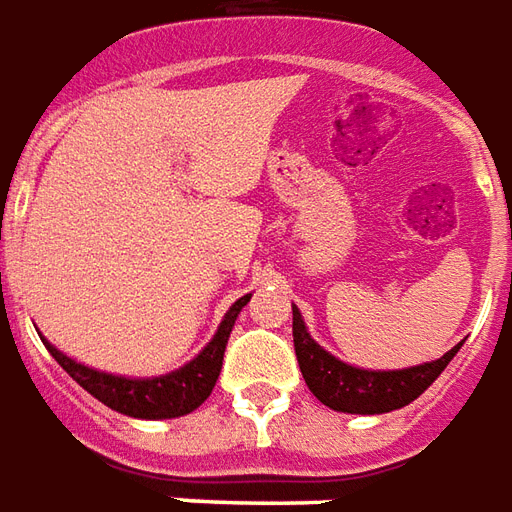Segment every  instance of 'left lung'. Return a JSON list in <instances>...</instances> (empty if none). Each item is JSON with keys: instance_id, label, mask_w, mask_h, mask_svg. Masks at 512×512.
Here are the masks:
<instances>
[{"instance_id": "1", "label": "left lung", "mask_w": 512, "mask_h": 512, "mask_svg": "<svg viewBox=\"0 0 512 512\" xmlns=\"http://www.w3.org/2000/svg\"><path fill=\"white\" fill-rule=\"evenodd\" d=\"M292 316L294 352H297L302 379L308 384V390L335 412L384 414L412 404L417 395H423L436 382V376L445 371L447 363L461 349L458 343L434 363L414 365L404 371H365V368L341 363L338 357L324 352L305 330V322L294 305Z\"/></svg>"}]
</instances>
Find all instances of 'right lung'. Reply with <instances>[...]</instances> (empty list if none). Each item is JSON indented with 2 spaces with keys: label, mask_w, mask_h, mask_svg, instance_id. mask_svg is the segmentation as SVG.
I'll return each mask as SVG.
<instances>
[{
  "label": "right lung",
  "mask_w": 512,
  "mask_h": 512,
  "mask_svg": "<svg viewBox=\"0 0 512 512\" xmlns=\"http://www.w3.org/2000/svg\"><path fill=\"white\" fill-rule=\"evenodd\" d=\"M248 300H251V294H245L231 305L226 316H223V322H220L215 338L201 349L199 357H193L188 365H182L171 374L152 376V379H128V376L103 374V371H95V368H87V365L70 360L67 354L59 352L57 346H51L46 338H43V343L67 374L73 376L89 395H95L100 404H106L108 409L128 414V417H138V420H169V417L190 414L210 398L212 387H215L220 376V365H223V352H226V343H229L231 327L237 322L242 308L248 305Z\"/></svg>",
  "instance_id": "add662e5"
}]
</instances>
